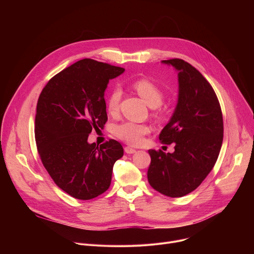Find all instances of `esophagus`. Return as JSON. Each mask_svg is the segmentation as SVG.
Instances as JSON below:
<instances>
[{
	"label": "esophagus",
	"instance_id": "esophagus-1",
	"mask_svg": "<svg viewBox=\"0 0 254 254\" xmlns=\"http://www.w3.org/2000/svg\"><path fill=\"white\" fill-rule=\"evenodd\" d=\"M125 151H126L127 154H132V153L136 152V149L129 147V146H126V147H125Z\"/></svg>",
	"mask_w": 254,
	"mask_h": 254
}]
</instances>
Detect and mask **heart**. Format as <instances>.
Returning a JSON list of instances; mask_svg holds the SVG:
<instances>
[{"label": "heart", "mask_w": 254, "mask_h": 254, "mask_svg": "<svg viewBox=\"0 0 254 254\" xmlns=\"http://www.w3.org/2000/svg\"><path fill=\"white\" fill-rule=\"evenodd\" d=\"M138 95L144 99L152 108H156L162 104L164 93L153 81L147 78H140L135 80L131 84ZM123 97V90L118 86H114L106 101V108L108 113L112 116L117 115L119 112L120 100ZM151 130V127L147 124H139L134 122H123L113 127V134L122 141L130 144L138 145L144 141L146 135Z\"/></svg>", "instance_id": "b5f03b06"}]
</instances>
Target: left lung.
Here are the masks:
<instances>
[{
  "instance_id": "1",
  "label": "left lung",
  "mask_w": 254,
  "mask_h": 254,
  "mask_svg": "<svg viewBox=\"0 0 254 254\" xmlns=\"http://www.w3.org/2000/svg\"><path fill=\"white\" fill-rule=\"evenodd\" d=\"M178 71V103L159 134L164 144L175 143V151L148 150L147 178L167 196L193 191L214 167L223 139V119L217 96L194 66L180 59L162 61Z\"/></svg>"
}]
</instances>
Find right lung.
<instances>
[{
  "mask_svg": "<svg viewBox=\"0 0 254 254\" xmlns=\"http://www.w3.org/2000/svg\"><path fill=\"white\" fill-rule=\"evenodd\" d=\"M124 68L84 59L53 76L40 93L35 119L37 149L61 190L78 199H91L109 189L113 166L123 157L116 140L99 146L87 142L104 127L105 90Z\"/></svg>",
  "mask_w": 254,
  "mask_h": 254,
  "instance_id": "right-lung-1",
  "label": "right lung"
}]
</instances>
